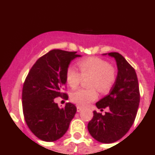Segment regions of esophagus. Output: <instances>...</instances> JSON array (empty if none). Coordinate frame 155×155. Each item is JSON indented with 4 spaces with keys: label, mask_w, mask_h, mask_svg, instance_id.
<instances>
[{
    "label": "esophagus",
    "mask_w": 155,
    "mask_h": 155,
    "mask_svg": "<svg viewBox=\"0 0 155 155\" xmlns=\"http://www.w3.org/2000/svg\"><path fill=\"white\" fill-rule=\"evenodd\" d=\"M82 107H80V106H77L76 107V110H77V112H80L81 110H82Z\"/></svg>",
    "instance_id": "1"
}]
</instances>
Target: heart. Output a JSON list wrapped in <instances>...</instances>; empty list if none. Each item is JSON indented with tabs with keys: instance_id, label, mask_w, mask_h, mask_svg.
<instances>
[{
	"instance_id": "obj_1",
	"label": "heart",
	"mask_w": 155,
	"mask_h": 155,
	"mask_svg": "<svg viewBox=\"0 0 155 155\" xmlns=\"http://www.w3.org/2000/svg\"><path fill=\"white\" fill-rule=\"evenodd\" d=\"M80 73L73 67H68L66 71L67 83L71 88H76L82 78H89L90 89H79L71 94V99L79 106L85 107L98 97L97 89L100 93L108 92L116 82L117 72L107 61L98 57H89L78 62Z\"/></svg>"
}]
</instances>
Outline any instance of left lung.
Here are the masks:
<instances>
[{
    "label": "left lung",
    "mask_w": 155,
    "mask_h": 155,
    "mask_svg": "<svg viewBox=\"0 0 155 155\" xmlns=\"http://www.w3.org/2000/svg\"><path fill=\"white\" fill-rule=\"evenodd\" d=\"M114 58L117 67L116 82L108 95L98 101L99 109L109 107L105 115L94 110V117L87 129L98 142L112 143L121 139L134 122L140 104L138 80L134 69L121 54L109 53Z\"/></svg>",
    "instance_id": "left-lung-1"
}]
</instances>
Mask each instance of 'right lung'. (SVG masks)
Masks as SVG:
<instances>
[{"label": "right lung", "instance_id": "right-lung-1", "mask_svg": "<svg viewBox=\"0 0 155 155\" xmlns=\"http://www.w3.org/2000/svg\"><path fill=\"white\" fill-rule=\"evenodd\" d=\"M76 52L53 50L39 58L30 69L22 90L23 113L27 126L37 137L46 142L60 139L66 133L76 112L71 102L64 107L54 102L63 94L66 71Z\"/></svg>", "mask_w": 155, "mask_h": 155}]
</instances>
